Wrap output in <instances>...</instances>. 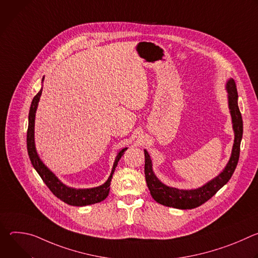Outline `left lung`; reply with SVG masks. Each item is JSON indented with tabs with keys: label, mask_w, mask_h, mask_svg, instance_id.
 Instances as JSON below:
<instances>
[{
	"label": "left lung",
	"mask_w": 258,
	"mask_h": 258,
	"mask_svg": "<svg viewBox=\"0 0 258 258\" xmlns=\"http://www.w3.org/2000/svg\"><path fill=\"white\" fill-rule=\"evenodd\" d=\"M229 93V106L231 110L233 128L235 132V141L233 151L229 163L224 171L217 177L213 178L206 185L195 190H178L175 188L167 187L155 176L152 170V162L150 156L145 150V177L151 196L158 203L174 207L178 209H192L198 207L209 200L215 193L223 188L233 175L240 156V145L243 136V120L238 107V92L237 86L233 79L227 84Z\"/></svg>",
	"instance_id": "8db88e82"
}]
</instances>
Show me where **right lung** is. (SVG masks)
<instances>
[{"label": "right lung", "mask_w": 258, "mask_h": 258, "mask_svg": "<svg viewBox=\"0 0 258 258\" xmlns=\"http://www.w3.org/2000/svg\"><path fill=\"white\" fill-rule=\"evenodd\" d=\"M42 95V89L41 91L36 94L31 102L30 109H29V114H28V128H27V138H26V143H27V152L30 158V161L35 168V170L38 171L44 182L47 185V187L50 189V191L60 200L63 202L73 205V206H86V205H91L95 204L98 202L103 201L109 194L110 190V181H111L112 175L114 173L115 167L117 166V163L121 156L124 154L125 150L127 148H123L118 152V155L116 156L115 162L113 164V168L111 171V174H110L109 178L105 183H103L100 187L92 188V189H72L69 187H66L64 183H62L56 176L55 174L50 171L45 164L41 161L39 158L38 154H36L35 151V147H34V116H35V111H36V107H38V103L40 100V97Z\"/></svg>", "instance_id": "right-lung-1"}]
</instances>
